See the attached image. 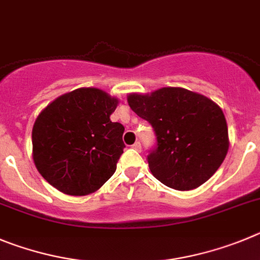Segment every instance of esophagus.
Segmentation results:
<instances>
[{"label": "esophagus", "mask_w": 260, "mask_h": 260, "mask_svg": "<svg viewBox=\"0 0 260 260\" xmlns=\"http://www.w3.org/2000/svg\"><path fill=\"white\" fill-rule=\"evenodd\" d=\"M133 149H136V150H141V144H140V141H136L135 144H133Z\"/></svg>", "instance_id": "1"}]
</instances>
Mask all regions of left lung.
Masks as SVG:
<instances>
[{
    "mask_svg": "<svg viewBox=\"0 0 260 260\" xmlns=\"http://www.w3.org/2000/svg\"><path fill=\"white\" fill-rule=\"evenodd\" d=\"M127 100L155 132L156 146L147 162L162 184L191 190L220 167L228 153V125L221 109L210 98L168 86L150 94L132 93Z\"/></svg>",
    "mask_w": 260,
    "mask_h": 260,
    "instance_id": "left-lung-1",
    "label": "left lung"
}]
</instances>
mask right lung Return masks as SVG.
Listing matches in <instances>:
<instances>
[{
	"label": "right lung",
	"instance_id": "1",
	"mask_svg": "<svg viewBox=\"0 0 260 260\" xmlns=\"http://www.w3.org/2000/svg\"><path fill=\"white\" fill-rule=\"evenodd\" d=\"M118 104L104 90L79 88L40 113L32 129V154L50 185L69 196H86L113 176L125 147L124 127L110 120Z\"/></svg>",
	"mask_w": 260,
	"mask_h": 260
}]
</instances>
